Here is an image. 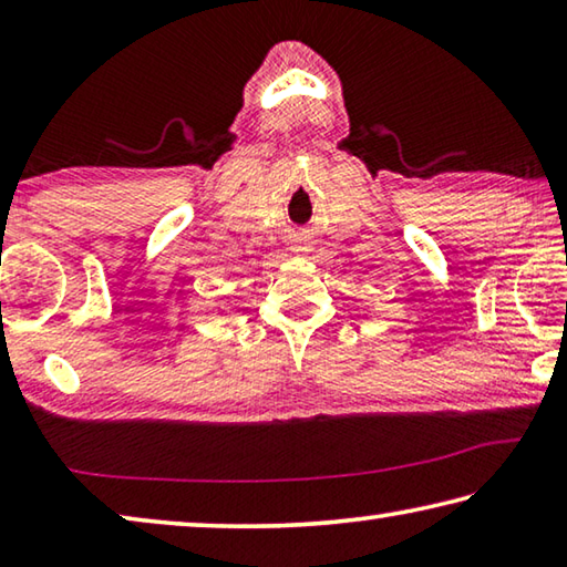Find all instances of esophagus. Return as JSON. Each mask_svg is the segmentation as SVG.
Masks as SVG:
<instances>
[{"mask_svg": "<svg viewBox=\"0 0 567 567\" xmlns=\"http://www.w3.org/2000/svg\"><path fill=\"white\" fill-rule=\"evenodd\" d=\"M290 249H292L295 255H307V252H312V245L307 243V237L295 235V239L290 243Z\"/></svg>", "mask_w": 567, "mask_h": 567, "instance_id": "1", "label": "esophagus"}]
</instances>
